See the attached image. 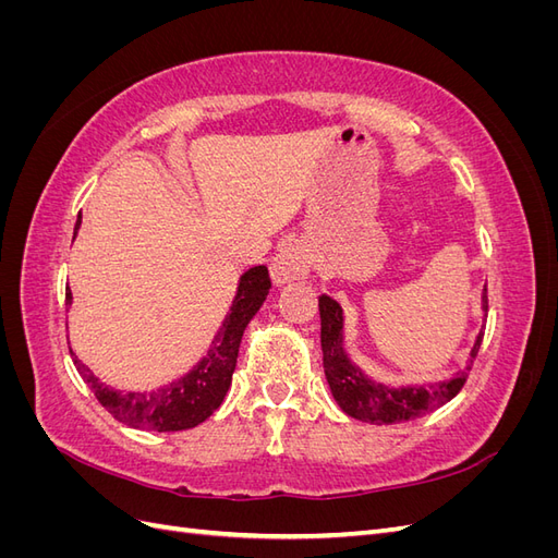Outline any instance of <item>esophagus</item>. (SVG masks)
Returning <instances> with one entry per match:
<instances>
[{"label":"esophagus","mask_w":558,"mask_h":558,"mask_svg":"<svg viewBox=\"0 0 558 558\" xmlns=\"http://www.w3.org/2000/svg\"><path fill=\"white\" fill-rule=\"evenodd\" d=\"M310 248L302 240H289L269 265V275L277 286L289 283L293 279H305L310 275Z\"/></svg>","instance_id":"1"}]
</instances>
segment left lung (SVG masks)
I'll list each match as a JSON object with an SVG mask.
<instances>
[{"label": "left lung", "instance_id": "1", "mask_svg": "<svg viewBox=\"0 0 558 558\" xmlns=\"http://www.w3.org/2000/svg\"><path fill=\"white\" fill-rule=\"evenodd\" d=\"M484 310H488L484 289ZM320 312V349H324V369L330 384V391L340 408L359 421L367 424H400L416 416H424L437 408H442L456 393L461 391L472 369V361L477 359L482 335L470 351V365L451 379L428 388H388L369 381L356 365H351L342 349V307L328 295L318 298Z\"/></svg>", "mask_w": 558, "mask_h": 558}]
</instances>
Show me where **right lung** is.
<instances>
[{
  "label": "right lung",
  "mask_w": 558,
  "mask_h": 558,
  "mask_svg": "<svg viewBox=\"0 0 558 558\" xmlns=\"http://www.w3.org/2000/svg\"><path fill=\"white\" fill-rule=\"evenodd\" d=\"M81 226V214L74 228ZM269 272L265 265H256L246 269L238 286V295L230 307V314L226 316L221 330L214 337L211 349L207 356L197 363L193 373L181 377L179 381H172L170 386L158 388L154 393H123L109 388L107 384L99 381L90 369L83 365L74 356V365L83 381L88 384L99 404L121 424L140 430H189L195 428L202 421L209 418L228 393L234 365H238V353L244 328L248 320L256 316L260 305L269 293ZM66 305L72 302V291L66 289L64 293ZM70 353H74L70 349Z\"/></svg>",
  "instance_id": "1"
}]
</instances>
